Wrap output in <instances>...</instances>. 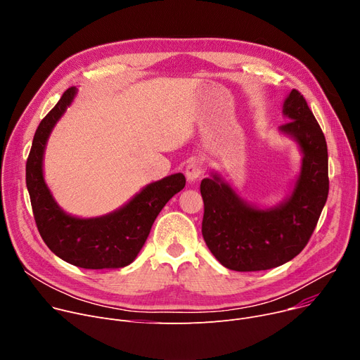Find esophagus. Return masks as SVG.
<instances>
[{"instance_id":"obj_1","label":"esophagus","mask_w":360,"mask_h":360,"mask_svg":"<svg viewBox=\"0 0 360 360\" xmlns=\"http://www.w3.org/2000/svg\"><path fill=\"white\" fill-rule=\"evenodd\" d=\"M202 174H204V163L201 160L193 159L188 163V167L185 169V175L189 182L197 181Z\"/></svg>"}]
</instances>
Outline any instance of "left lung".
Segmentation results:
<instances>
[{"label": "left lung", "mask_w": 360, "mask_h": 360, "mask_svg": "<svg viewBox=\"0 0 360 360\" xmlns=\"http://www.w3.org/2000/svg\"><path fill=\"white\" fill-rule=\"evenodd\" d=\"M278 127L297 142L303 159L288 198L273 208L248 204L218 174L201 182L202 236L214 257L234 271H261L292 259L309 243L329 193L328 145L303 94L292 89Z\"/></svg>", "instance_id": "obj_1"}]
</instances>
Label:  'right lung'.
<instances>
[{"label":"right lung","mask_w":360,"mask_h":360,"mask_svg":"<svg viewBox=\"0 0 360 360\" xmlns=\"http://www.w3.org/2000/svg\"><path fill=\"white\" fill-rule=\"evenodd\" d=\"M77 93L69 87L40 122L25 165V182L39 233L61 259L89 270L129 266L142 250L158 214L185 186V176L174 174L146 185L122 208L96 218H77L64 212L44 181L43 156L53 127Z\"/></svg>","instance_id":"add662e5"}]
</instances>
